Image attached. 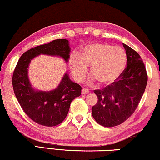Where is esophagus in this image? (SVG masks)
I'll use <instances>...</instances> for the list:
<instances>
[{
    "instance_id": "esophagus-1",
    "label": "esophagus",
    "mask_w": 160,
    "mask_h": 160,
    "mask_svg": "<svg viewBox=\"0 0 160 160\" xmlns=\"http://www.w3.org/2000/svg\"><path fill=\"white\" fill-rule=\"evenodd\" d=\"M89 92H90V91H89L88 89L83 88L82 90V94H88Z\"/></svg>"
}]
</instances>
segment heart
Here are the masks:
<instances>
[{
    "label": "heart",
    "mask_w": 160,
    "mask_h": 160,
    "mask_svg": "<svg viewBox=\"0 0 160 160\" xmlns=\"http://www.w3.org/2000/svg\"><path fill=\"white\" fill-rule=\"evenodd\" d=\"M126 53L123 48L106 44L93 43L82 48L80 54L72 53L69 59L70 71L75 80H82L90 65L92 73L90 82L97 80L102 85H109L118 79L125 68Z\"/></svg>",
    "instance_id": "b5f03b06"
}]
</instances>
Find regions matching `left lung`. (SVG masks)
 Returning a JSON list of instances; mask_svg holds the SVG:
<instances>
[{
	"mask_svg": "<svg viewBox=\"0 0 160 160\" xmlns=\"http://www.w3.org/2000/svg\"><path fill=\"white\" fill-rule=\"evenodd\" d=\"M123 46L127 57L125 70L116 82L94 90L98 101L92 107V114L104 127L120 125L127 120L136 109L147 85L148 75L142 58L128 45Z\"/></svg>",
	"mask_w": 160,
	"mask_h": 160,
	"instance_id": "obj_1",
	"label": "left lung"
}]
</instances>
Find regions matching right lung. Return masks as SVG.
Masks as SVG:
<instances>
[{"mask_svg": "<svg viewBox=\"0 0 160 160\" xmlns=\"http://www.w3.org/2000/svg\"><path fill=\"white\" fill-rule=\"evenodd\" d=\"M70 52L68 40L56 39L26 51L21 56L15 67L12 81L16 98L26 114L40 125L55 126L63 122L68 113L70 103L80 95L82 88L72 82L68 74L65 73L54 90H35L28 77L29 63L40 54L59 56L67 63Z\"/></svg>", "mask_w": 160, "mask_h": 160, "instance_id": "obj_1", "label": "right lung"}]
</instances>
